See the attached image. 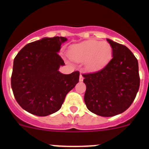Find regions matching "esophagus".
Instances as JSON below:
<instances>
[{
	"mask_svg": "<svg viewBox=\"0 0 149 149\" xmlns=\"http://www.w3.org/2000/svg\"><path fill=\"white\" fill-rule=\"evenodd\" d=\"M79 81H84V76H83L81 74V75H80V78H79Z\"/></svg>",
	"mask_w": 149,
	"mask_h": 149,
	"instance_id": "esophagus-1",
	"label": "esophagus"
}]
</instances>
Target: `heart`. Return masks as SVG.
Returning <instances> with one entry per match:
<instances>
[{
	"label": "heart",
	"instance_id": "obj_1",
	"mask_svg": "<svg viewBox=\"0 0 149 149\" xmlns=\"http://www.w3.org/2000/svg\"><path fill=\"white\" fill-rule=\"evenodd\" d=\"M69 56L74 61L85 63L89 70H99L106 66L112 59L113 48L107 42L88 40L72 45Z\"/></svg>",
	"mask_w": 149,
	"mask_h": 149
}]
</instances>
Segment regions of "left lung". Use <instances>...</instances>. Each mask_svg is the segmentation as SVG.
<instances>
[{
  "label": "left lung",
  "mask_w": 149,
  "mask_h": 149,
  "mask_svg": "<svg viewBox=\"0 0 149 149\" xmlns=\"http://www.w3.org/2000/svg\"><path fill=\"white\" fill-rule=\"evenodd\" d=\"M107 40L113 48L112 60L101 70L82 75L88 110L110 117L125 112L133 103L139 88V74L134 54L123 45Z\"/></svg>",
  "instance_id": "obj_1"
}]
</instances>
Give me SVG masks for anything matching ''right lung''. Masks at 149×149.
Returning a JSON list of instances; mask_svg holds the SVG:
<instances>
[{
	"label": "right lung",
	"mask_w": 149,
	"mask_h": 149,
	"mask_svg": "<svg viewBox=\"0 0 149 149\" xmlns=\"http://www.w3.org/2000/svg\"><path fill=\"white\" fill-rule=\"evenodd\" d=\"M67 40L62 36L43 38L26 45L13 62L11 86L18 104L38 116L58 111L65 96L79 81L78 71L63 74L65 65L57 52Z\"/></svg>",
	"instance_id": "add662e5"
}]
</instances>
